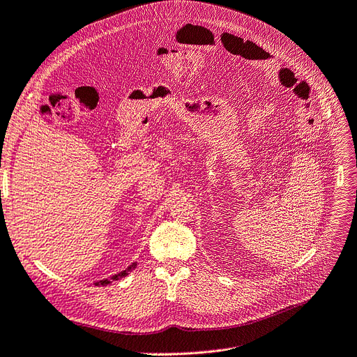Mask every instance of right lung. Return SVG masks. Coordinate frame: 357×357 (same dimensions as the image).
Here are the masks:
<instances>
[{
    "label": "right lung",
    "instance_id": "add662e5",
    "mask_svg": "<svg viewBox=\"0 0 357 357\" xmlns=\"http://www.w3.org/2000/svg\"><path fill=\"white\" fill-rule=\"evenodd\" d=\"M137 268V261H134L132 263V265H129L126 269H123L122 272H117V273H114V275H112V276H109V278H104V280H100V281H97V282H94V285H97V287H100V285H109V284H112L113 281H117V280H121V278H125V276L129 273V272H132Z\"/></svg>",
    "mask_w": 357,
    "mask_h": 357
}]
</instances>
